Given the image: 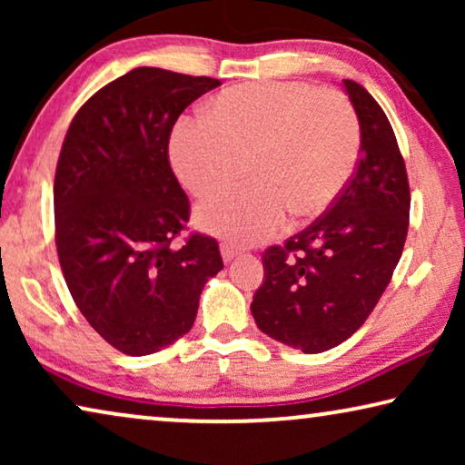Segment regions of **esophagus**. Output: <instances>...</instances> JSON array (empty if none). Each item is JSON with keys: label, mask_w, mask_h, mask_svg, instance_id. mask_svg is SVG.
I'll return each mask as SVG.
<instances>
[{"label": "esophagus", "mask_w": 465, "mask_h": 465, "mask_svg": "<svg viewBox=\"0 0 465 465\" xmlns=\"http://www.w3.org/2000/svg\"><path fill=\"white\" fill-rule=\"evenodd\" d=\"M220 252H222V258H224V262H231V260H234L241 253L239 247H234L231 243H222Z\"/></svg>", "instance_id": "1"}]
</instances>
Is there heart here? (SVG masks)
Returning a JSON list of instances; mask_svg holds the SVG:
<instances>
[{"label": "heart", "mask_w": 465, "mask_h": 465, "mask_svg": "<svg viewBox=\"0 0 465 465\" xmlns=\"http://www.w3.org/2000/svg\"><path fill=\"white\" fill-rule=\"evenodd\" d=\"M360 124L342 94L307 82H250L222 91L207 118H183L169 139L177 177L194 196L253 183L196 209L201 231L252 245L275 234L288 213L326 212L351 180Z\"/></svg>", "instance_id": "heart-1"}]
</instances>
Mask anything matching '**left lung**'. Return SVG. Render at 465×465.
Listing matches in <instances>:
<instances>
[{
	"mask_svg": "<svg viewBox=\"0 0 465 465\" xmlns=\"http://www.w3.org/2000/svg\"><path fill=\"white\" fill-rule=\"evenodd\" d=\"M342 86L360 120V161L322 218L262 253L252 301L258 328L302 353L328 351L366 322L409 232V177L390 120L358 82Z\"/></svg>",
	"mask_w": 465,
	"mask_h": 465,
	"instance_id": "obj_1",
	"label": "left lung"
}]
</instances>
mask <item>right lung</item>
<instances>
[{
  "label": "right lung",
  "mask_w": 465,
  "mask_h": 465,
  "mask_svg": "<svg viewBox=\"0 0 465 465\" xmlns=\"http://www.w3.org/2000/svg\"><path fill=\"white\" fill-rule=\"evenodd\" d=\"M220 80L137 67L80 107L54 175L56 253L69 294L99 336L150 355L190 332L218 241L173 247L190 203L169 164L180 114Z\"/></svg>",
  "instance_id": "right-lung-1"
}]
</instances>
